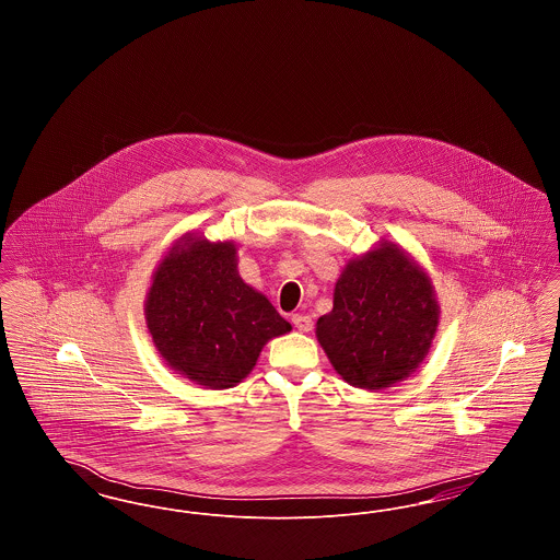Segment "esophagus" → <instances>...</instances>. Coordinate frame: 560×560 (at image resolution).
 <instances>
[{"instance_id":"34e87169","label":"esophagus","mask_w":560,"mask_h":560,"mask_svg":"<svg viewBox=\"0 0 560 560\" xmlns=\"http://www.w3.org/2000/svg\"><path fill=\"white\" fill-rule=\"evenodd\" d=\"M292 323L293 327H295L298 331H302V334H306V331L313 329V319H311L308 315H293Z\"/></svg>"}]
</instances>
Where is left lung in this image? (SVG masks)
Returning a JSON list of instances; mask_svg holds the SVG:
<instances>
[{"label": "left lung", "instance_id": "left-lung-1", "mask_svg": "<svg viewBox=\"0 0 560 560\" xmlns=\"http://www.w3.org/2000/svg\"><path fill=\"white\" fill-rule=\"evenodd\" d=\"M439 317L427 270L397 243L380 241L348 260L334 288V308L319 317L315 334L345 382L382 390L420 368Z\"/></svg>", "mask_w": 560, "mask_h": 560}]
</instances>
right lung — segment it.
<instances>
[{
    "mask_svg": "<svg viewBox=\"0 0 560 560\" xmlns=\"http://www.w3.org/2000/svg\"><path fill=\"white\" fill-rule=\"evenodd\" d=\"M144 319L165 365L210 390L237 386L268 340L292 331L241 279L237 245L199 233L174 241L155 268Z\"/></svg>",
    "mask_w": 560,
    "mask_h": 560,
    "instance_id": "obj_1",
    "label": "right lung"
}]
</instances>
